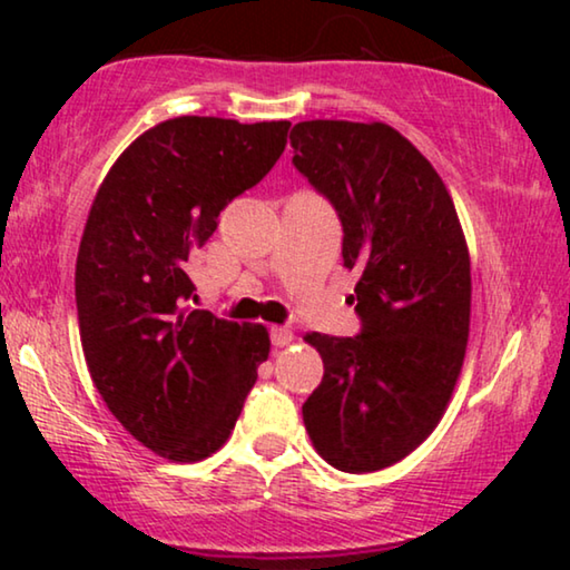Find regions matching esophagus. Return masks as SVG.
I'll return each instance as SVG.
<instances>
[{
  "mask_svg": "<svg viewBox=\"0 0 570 570\" xmlns=\"http://www.w3.org/2000/svg\"><path fill=\"white\" fill-rule=\"evenodd\" d=\"M269 337H272V345H275V347H287L295 340V334H293L291 326H272Z\"/></svg>",
  "mask_w": 570,
  "mask_h": 570,
  "instance_id": "34e87169",
  "label": "esophagus"
}]
</instances>
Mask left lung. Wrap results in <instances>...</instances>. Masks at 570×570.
Returning <instances> with one entry per match:
<instances>
[{
    "label": "left lung",
    "mask_w": 570,
    "mask_h": 570,
    "mask_svg": "<svg viewBox=\"0 0 570 570\" xmlns=\"http://www.w3.org/2000/svg\"><path fill=\"white\" fill-rule=\"evenodd\" d=\"M293 166L337 209L357 272V337L306 334L324 379L303 404L314 449L342 472L415 451L446 410L470 337V252L446 184L389 124L314 119L291 131Z\"/></svg>",
    "instance_id": "left-lung-1"
}]
</instances>
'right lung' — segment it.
<instances>
[{"instance_id": "obj_1", "label": "right lung", "mask_w": 570, "mask_h": 570, "mask_svg": "<svg viewBox=\"0 0 570 570\" xmlns=\"http://www.w3.org/2000/svg\"><path fill=\"white\" fill-rule=\"evenodd\" d=\"M291 121L178 116L139 135L92 199L77 252L82 353L111 415L155 454L199 462L228 441L269 355L262 324L189 311L186 262L225 205L269 174Z\"/></svg>"}]
</instances>
